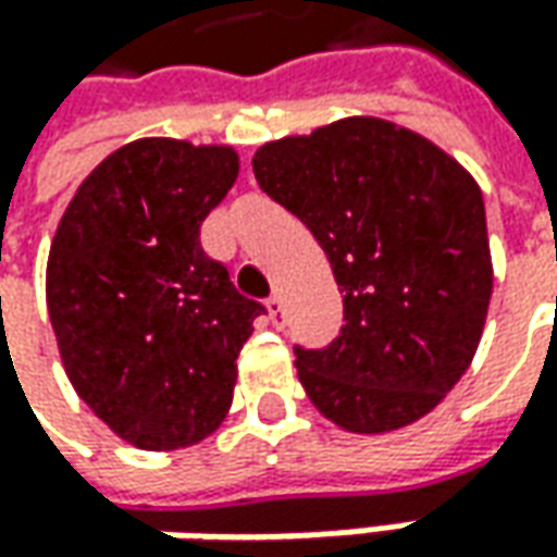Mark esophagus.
<instances>
[{
    "instance_id": "1",
    "label": "esophagus",
    "mask_w": 557,
    "mask_h": 557,
    "mask_svg": "<svg viewBox=\"0 0 557 557\" xmlns=\"http://www.w3.org/2000/svg\"><path fill=\"white\" fill-rule=\"evenodd\" d=\"M268 317H271V323H274L277 330L286 326V308H283V298L280 296L268 298Z\"/></svg>"
}]
</instances>
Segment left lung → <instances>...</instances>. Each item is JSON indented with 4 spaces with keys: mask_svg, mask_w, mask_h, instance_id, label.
<instances>
[{
    "mask_svg": "<svg viewBox=\"0 0 557 557\" xmlns=\"http://www.w3.org/2000/svg\"><path fill=\"white\" fill-rule=\"evenodd\" d=\"M259 187L323 246L345 326L296 345L298 382L345 432L404 429L469 370L493 293L484 197L469 172L410 128L348 116L268 141Z\"/></svg>",
    "mask_w": 557,
    "mask_h": 557,
    "instance_id": "1",
    "label": "left lung"
}]
</instances>
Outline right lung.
Segmentation results:
<instances>
[{
	"label": "right lung",
	"mask_w": 557,
	"mask_h": 557,
	"mask_svg": "<svg viewBox=\"0 0 557 557\" xmlns=\"http://www.w3.org/2000/svg\"><path fill=\"white\" fill-rule=\"evenodd\" d=\"M231 147L141 138L79 184L54 231L46 301L70 382L141 450L202 441L231 410L259 301L200 246L237 182Z\"/></svg>",
	"instance_id": "add662e5"
}]
</instances>
